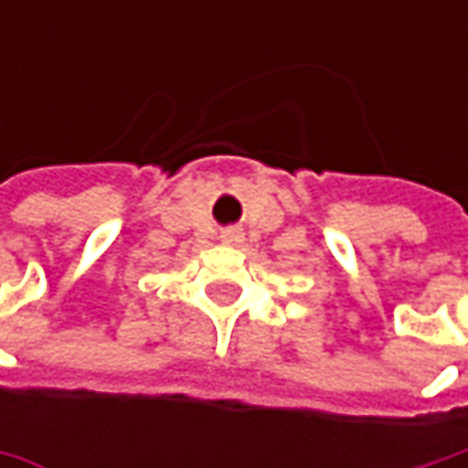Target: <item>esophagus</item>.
Instances as JSON below:
<instances>
[{"mask_svg": "<svg viewBox=\"0 0 468 468\" xmlns=\"http://www.w3.org/2000/svg\"><path fill=\"white\" fill-rule=\"evenodd\" d=\"M221 239H224V244H239L244 239V234L239 229L231 226V229H224V231H221Z\"/></svg>", "mask_w": 468, "mask_h": 468, "instance_id": "obj_1", "label": "esophagus"}]
</instances>
